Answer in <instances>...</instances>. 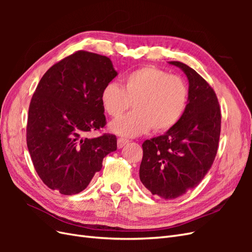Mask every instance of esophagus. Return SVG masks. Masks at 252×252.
<instances>
[{
    "instance_id": "esophagus-1",
    "label": "esophagus",
    "mask_w": 252,
    "mask_h": 252,
    "mask_svg": "<svg viewBox=\"0 0 252 252\" xmlns=\"http://www.w3.org/2000/svg\"><path fill=\"white\" fill-rule=\"evenodd\" d=\"M128 142H129V140H127V139H125V138H120V139H118V148L124 147Z\"/></svg>"
}]
</instances>
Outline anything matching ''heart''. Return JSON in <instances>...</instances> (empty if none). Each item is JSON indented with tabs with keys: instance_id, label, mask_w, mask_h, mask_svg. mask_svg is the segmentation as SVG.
<instances>
[{
	"instance_id": "heart-1",
	"label": "heart",
	"mask_w": 252,
	"mask_h": 252,
	"mask_svg": "<svg viewBox=\"0 0 252 252\" xmlns=\"http://www.w3.org/2000/svg\"><path fill=\"white\" fill-rule=\"evenodd\" d=\"M133 111L110 124L117 134L136 136L150 130L165 132L177 125L188 104V87L178 75L155 66H144L128 73L122 87L108 83L101 93L103 110L119 118L129 107Z\"/></svg>"
}]
</instances>
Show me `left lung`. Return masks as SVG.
I'll use <instances>...</instances> for the list:
<instances>
[{"label": "left lung", "instance_id": "8db88e82", "mask_svg": "<svg viewBox=\"0 0 252 252\" xmlns=\"http://www.w3.org/2000/svg\"><path fill=\"white\" fill-rule=\"evenodd\" d=\"M189 82L188 104L179 123L143 145L140 180L152 194L173 200L200 184L215 161L220 110L217 94L191 67L172 61Z\"/></svg>", "mask_w": 252, "mask_h": 252}]
</instances>
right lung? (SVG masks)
<instances>
[{
    "label": "right lung",
    "instance_id": "1",
    "mask_svg": "<svg viewBox=\"0 0 252 252\" xmlns=\"http://www.w3.org/2000/svg\"><path fill=\"white\" fill-rule=\"evenodd\" d=\"M109 58L79 50L45 72L32 97L26 140L34 169L47 187L71 195L85 189L103 158L117 150V136L94 139L106 125L102 89L117 77Z\"/></svg>",
    "mask_w": 252,
    "mask_h": 252
}]
</instances>
